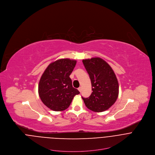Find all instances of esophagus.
<instances>
[{
  "instance_id": "34e87169",
  "label": "esophagus",
  "mask_w": 155,
  "mask_h": 155,
  "mask_svg": "<svg viewBox=\"0 0 155 155\" xmlns=\"http://www.w3.org/2000/svg\"><path fill=\"white\" fill-rule=\"evenodd\" d=\"M78 90L79 91V92H82V87H79V88H78Z\"/></svg>"
}]
</instances>
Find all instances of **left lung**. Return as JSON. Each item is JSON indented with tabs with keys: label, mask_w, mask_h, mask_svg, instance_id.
<instances>
[{
	"label": "left lung",
	"mask_w": 155,
	"mask_h": 155,
	"mask_svg": "<svg viewBox=\"0 0 155 155\" xmlns=\"http://www.w3.org/2000/svg\"><path fill=\"white\" fill-rule=\"evenodd\" d=\"M92 85V93L88 98L82 97L91 110H107L116 101L119 95V84L109 64L103 59L95 57L83 60Z\"/></svg>",
	"instance_id": "8db88e82"
}]
</instances>
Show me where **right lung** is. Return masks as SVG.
<instances>
[{
    "label": "right lung",
    "instance_id": "obj_1",
    "mask_svg": "<svg viewBox=\"0 0 155 155\" xmlns=\"http://www.w3.org/2000/svg\"><path fill=\"white\" fill-rule=\"evenodd\" d=\"M76 61L64 58L51 63L39 81L38 92L45 105L52 110L63 111L70 105L76 95L80 94L72 86L70 75Z\"/></svg>",
    "mask_w": 155,
    "mask_h": 155
}]
</instances>
